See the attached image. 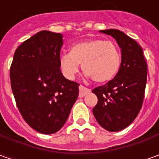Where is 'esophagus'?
Here are the masks:
<instances>
[{
  "label": "esophagus",
  "mask_w": 159,
  "mask_h": 159,
  "mask_svg": "<svg viewBox=\"0 0 159 159\" xmlns=\"http://www.w3.org/2000/svg\"><path fill=\"white\" fill-rule=\"evenodd\" d=\"M91 92V90L89 89H87V88H85L84 86H80V94H79V96L80 97H83V96H85L86 95H88Z\"/></svg>",
  "instance_id": "obj_1"
}]
</instances>
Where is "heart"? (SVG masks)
<instances>
[{"label":"heart","mask_w":159,"mask_h":159,"mask_svg":"<svg viewBox=\"0 0 159 159\" xmlns=\"http://www.w3.org/2000/svg\"><path fill=\"white\" fill-rule=\"evenodd\" d=\"M86 76L97 83H106L118 74L121 65V53L112 41L89 39L78 42L70 53L60 57V69L66 79L73 80L80 70V64Z\"/></svg>","instance_id":"obj_1"}]
</instances>
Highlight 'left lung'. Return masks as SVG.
I'll return each mask as SVG.
<instances>
[{
	"instance_id": "1",
	"label": "left lung",
	"mask_w": 159,
	"mask_h": 159,
	"mask_svg": "<svg viewBox=\"0 0 159 159\" xmlns=\"http://www.w3.org/2000/svg\"><path fill=\"white\" fill-rule=\"evenodd\" d=\"M112 36L121 48V65L118 74L92 92L97 96L93 114L99 125L110 132L125 128L137 117L147 81V64L143 51L134 40L117 29L100 31Z\"/></svg>"
}]
</instances>
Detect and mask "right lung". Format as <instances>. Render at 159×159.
<instances>
[{"instance_id": "1", "label": "right lung", "mask_w": 159, "mask_h": 159, "mask_svg": "<svg viewBox=\"0 0 159 159\" xmlns=\"http://www.w3.org/2000/svg\"><path fill=\"white\" fill-rule=\"evenodd\" d=\"M61 34L40 31L16 49L10 84L23 119L34 130L50 134L65 124L79 95L80 84L60 70Z\"/></svg>"}]
</instances>
